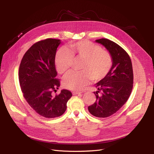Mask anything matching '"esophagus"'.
<instances>
[{
	"label": "esophagus",
	"instance_id": "esophagus-1",
	"mask_svg": "<svg viewBox=\"0 0 154 154\" xmlns=\"http://www.w3.org/2000/svg\"><path fill=\"white\" fill-rule=\"evenodd\" d=\"M79 94H81V92H78V91H73V92H72V94H73V95Z\"/></svg>",
	"mask_w": 154,
	"mask_h": 154
}]
</instances>
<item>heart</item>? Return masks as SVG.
Segmentation results:
<instances>
[{
	"label": "heart",
	"instance_id": "b5f03b06",
	"mask_svg": "<svg viewBox=\"0 0 154 154\" xmlns=\"http://www.w3.org/2000/svg\"><path fill=\"white\" fill-rule=\"evenodd\" d=\"M73 58L82 60L81 71H70L63 78V85L69 89L79 91L88 84L90 79L97 82L103 79L112 69L113 59L109 51L88 40L71 44L67 49L60 48L55 57V66L60 74L71 67Z\"/></svg>",
	"mask_w": 154,
	"mask_h": 154
}]
</instances>
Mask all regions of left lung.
I'll use <instances>...</instances> for the list:
<instances>
[{
	"instance_id": "obj_1",
	"label": "left lung",
	"mask_w": 154,
	"mask_h": 154,
	"mask_svg": "<svg viewBox=\"0 0 154 154\" xmlns=\"http://www.w3.org/2000/svg\"><path fill=\"white\" fill-rule=\"evenodd\" d=\"M96 42L109 51L113 65L108 74L96 84V101L88 106V110L96 117L107 118L122 108L131 94L134 81L132 64L128 54L118 44L106 38Z\"/></svg>"
}]
</instances>
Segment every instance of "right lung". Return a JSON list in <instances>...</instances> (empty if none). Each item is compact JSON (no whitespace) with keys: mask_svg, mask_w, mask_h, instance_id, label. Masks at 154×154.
Instances as JSON below:
<instances>
[{"mask_svg":"<svg viewBox=\"0 0 154 154\" xmlns=\"http://www.w3.org/2000/svg\"><path fill=\"white\" fill-rule=\"evenodd\" d=\"M60 40L48 38L37 42L26 51L19 67L18 78L25 100L37 114L46 118L62 116L72 96L68 90L53 95L60 87L56 78L55 56Z\"/></svg>","mask_w":154,"mask_h":154,"instance_id":"right-lung-1","label":"right lung"}]
</instances>
